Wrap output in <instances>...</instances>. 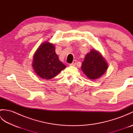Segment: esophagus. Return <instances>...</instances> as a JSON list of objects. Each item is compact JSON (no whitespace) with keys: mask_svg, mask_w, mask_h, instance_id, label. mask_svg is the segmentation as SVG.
I'll return each mask as SVG.
<instances>
[{"mask_svg":"<svg viewBox=\"0 0 133 133\" xmlns=\"http://www.w3.org/2000/svg\"><path fill=\"white\" fill-rule=\"evenodd\" d=\"M76 63H77V61H76L75 60L73 61L72 63L71 64H70V66H75L76 65Z\"/></svg>","mask_w":133,"mask_h":133,"instance_id":"1","label":"esophagus"}]
</instances>
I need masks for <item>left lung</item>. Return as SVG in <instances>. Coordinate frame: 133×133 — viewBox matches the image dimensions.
<instances>
[{"instance_id": "8db88e82", "label": "left lung", "mask_w": 133, "mask_h": 133, "mask_svg": "<svg viewBox=\"0 0 133 133\" xmlns=\"http://www.w3.org/2000/svg\"><path fill=\"white\" fill-rule=\"evenodd\" d=\"M108 67V64L102 55L95 49H91L87 54L81 69L90 79L95 80L101 78Z\"/></svg>"}]
</instances>
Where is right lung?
<instances>
[{
    "label": "right lung",
    "instance_id": "obj_1",
    "mask_svg": "<svg viewBox=\"0 0 133 133\" xmlns=\"http://www.w3.org/2000/svg\"><path fill=\"white\" fill-rule=\"evenodd\" d=\"M32 66L36 75L44 79L53 78L66 67L59 61L54 44L48 41L42 43L36 50Z\"/></svg>",
    "mask_w": 133,
    "mask_h": 133
}]
</instances>
